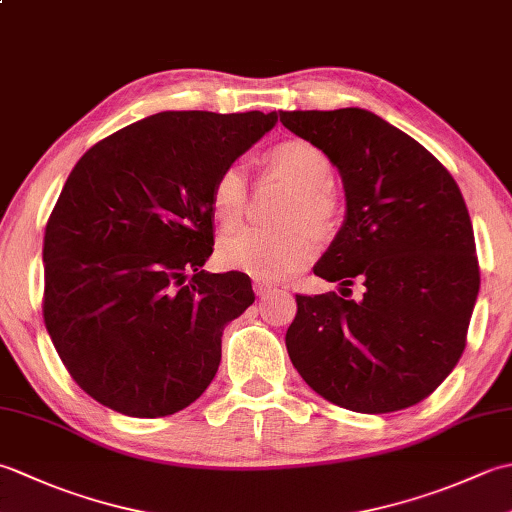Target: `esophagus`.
<instances>
[{
	"label": "esophagus",
	"mask_w": 512,
	"mask_h": 512,
	"mask_svg": "<svg viewBox=\"0 0 512 512\" xmlns=\"http://www.w3.org/2000/svg\"><path fill=\"white\" fill-rule=\"evenodd\" d=\"M253 290H255V295H257V297H266L268 292L273 290V286L262 284V281H255V284H253Z\"/></svg>",
	"instance_id": "1"
}]
</instances>
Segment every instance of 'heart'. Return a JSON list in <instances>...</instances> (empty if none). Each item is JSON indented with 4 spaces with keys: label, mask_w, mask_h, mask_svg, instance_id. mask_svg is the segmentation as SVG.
<instances>
[{
    "label": "heart",
    "mask_w": 512,
    "mask_h": 512,
    "mask_svg": "<svg viewBox=\"0 0 512 512\" xmlns=\"http://www.w3.org/2000/svg\"><path fill=\"white\" fill-rule=\"evenodd\" d=\"M270 173L295 187L281 224L284 231L244 228L217 246V264L259 281H279L306 268L317 255V233H330L339 220V198L332 189L334 167L321 147L306 138H288L264 156ZM248 182L239 165H226L211 184V209L224 228L239 224L246 206ZM313 227L310 229L307 224Z\"/></svg>",
    "instance_id": "obj_1"
}]
</instances>
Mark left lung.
<instances>
[{
  "label": "left lung",
  "mask_w": 512,
  "mask_h": 512,
  "mask_svg": "<svg viewBox=\"0 0 512 512\" xmlns=\"http://www.w3.org/2000/svg\"><path fill=\"white\" fill-rule=\"evenodd\" d=\"M279 121L328 154L347 198L341 231L314 266L341 281V295H297L290 361L350 411L418 405L458 365L480 290L460 187L418 140L367 110L279 112ZM354 280L364 297L343 300Z\"/></svg>",
  "instance_id": "left-lung-1"
}]
</instances>
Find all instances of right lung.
Segmentation results:
<instances>
[{
	"instance_id": "add662e5",
	"label": "right lung",
	"mask_w": 512,
	"mask_h": 512,
	"mask_svg": "<svg viewBox=\"0 0 512 512\" xmlns=\"http://www.w3.org/2000/svg\"><path fill=\"white\" fill-rule=\"evenodd\" d=\"M277 114L160 112L99 140L65 180L43 235V321L74 383L134 418L189 407L211 385L222 332L255 301L213 253L217 171Z\"/></svg>"
}]
</instances>
